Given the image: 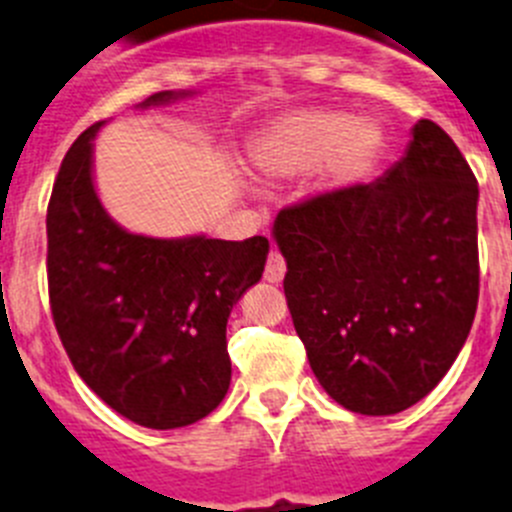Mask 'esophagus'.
Returning <instances> with one entry per match:
<instances>
[{"label": "esophagus", "instance_id": "esophagus-1", "mask_svg": "<svg viewBox=\"0 0 512 512\" xmlns=\"http://www.w3.org/2000/svg\"><path fill=\"white\" fill-rule=\"evenodd\" d=\"M284 271H287V264H284L282 253L279 251H271L269 259H266V269H264V277L266 282L271 284H279L284 279Z\"/></svg>", "mask_w": 512, "mask_h": 512}]
</instances>
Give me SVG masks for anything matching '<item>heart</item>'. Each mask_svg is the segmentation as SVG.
Listing matches in <instances>:
<instances>
[{
	"mask_svg": "<svg viewBox=\"0 0 512 512\" xmlns=\"http://www.w3.org/2000/svg\"><path fill=\"white\" fill-rule=\"evenodd\" d=\"M382 148L374 125L336 110H302L264 130L251 146V164L269 179H284L325 164L333 184H351L372 169Z\"/></svg>",
	"mask_w": 512,
	"mask_h": 512,
	"instance_id": "b5f03b06",
	"label": "heart"
}]
</instances>
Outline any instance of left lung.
Here are the masks:
<instances>
[{"label": "left lung", "instance_id": "1", "mask_svg": "<svg viewBox=\"0 0 512 512\" xmlns=\"http://www.w3.org/2000/svg\"><path fill=\"white\" fill-rule=\"evenodd\" d=\"M477 200L454 140L418 120L408 153L377 182L279 212L292 323L338 405L402 413L449 372L479 300Z\"/></svg>", "mask_w": 512, "mask_h": 512}]
</instances>
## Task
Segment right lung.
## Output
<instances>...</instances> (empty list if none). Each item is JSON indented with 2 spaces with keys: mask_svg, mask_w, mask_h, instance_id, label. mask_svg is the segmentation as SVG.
Here are the masks:
<instances>
[{
  "mask_svg": "<svg viewBox=\"0 0 512 512\" xmlns=\"http://www.w3.org/2000/svg\"><path fill=\"white\" fill-rule=\"evenodd\" d=\"M184 92L151 94L140 107ZM94 122L69 148L48 202V295L63 348L89 390L122 418L192 425L230 387L225 328L264 274L269 241L148 238L104 212L92 179Z\"/></svg>",
  "mask_w": 512,
  "mask_h": 512,
  "instance_id": "right-lung-1",
  "label": "right lung"
}]
</instances>
